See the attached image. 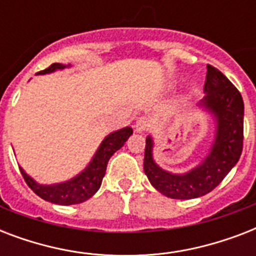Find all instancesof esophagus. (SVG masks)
<instances>
[{"instance_id": "esophagus-1", "label": "esophagus", "mask_w": 256, "mask_h": 256, "mask_svg": "<svg viewBox=\"0 0 256 256\" xmlns=\"http://www.w3.org/2000/svg\"><path fill=\"white\" fill-rule=\"evenodd\" d=\"M148 128H150V122H148V120L146 116H140V118H138L136 124H134V128H136V132H144Z\"/></svg>"}]
</instances>
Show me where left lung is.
<instances>
[{
    "mask_svg": "<svg viewBox=\"0 0 256 256\" xmlns=\"http://www.w3.org/2000/svg\"><path fill=\"white\" fill-rule=\"evenodd\" d=\"M203 92L206 96L199 100L198 108L214 120L215 136L200 164L183 174L164 170L154 160L152 136L146 138L144 174L156 190L168 198L192 199L206 195L222 182L242 154L244 104L240 92L211 65H207Z\"/></svg>",
    "mask_w": 256,
    "mask_h": 256,
    "instance_id": "obj_1",
    "label": "left lung"
}]
</instances>
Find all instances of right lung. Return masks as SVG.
Here are the masks:
<instances>
[{
    "label": "right lung",
    "mask_w": 256,
    "mask_h": 256,
    "mask_svg": "<svg viewBox=\"0 0 256 256\" xmlns=\"http://www.w3.org/2000/svg\"><path fill=\"white\" fill-rule=\"evenodd\" d=\"M65 68H70V65L53 64L48 69L42 70L37 74L42 76V74L54 73L57 70H64ZM132 134V128L130 126L110 132L100 142V148H96V154L92 156L88 166L80 174H77L69 180H65V182L42 184V183L36 182L29 174H26V171L22 168H20V170H21L22 176L28 183V186L42 199H45L48 202L56 203V204H62V206L78 204V203L85 202L88 198H92V195L100 190L110 156L124 146V142L128 140V136Z\"/></svg>",
    "instance_id": "1"
}]
</instances>
